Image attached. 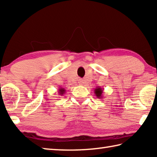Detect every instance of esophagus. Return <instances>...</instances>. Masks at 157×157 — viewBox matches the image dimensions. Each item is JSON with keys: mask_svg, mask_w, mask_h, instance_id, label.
<instances>
[{"mask_svg": "<svg viewBox=\"0 0 157 157\" xmlns=\"http://www.w3.org/2000/svg\"><path fill=\"white\" fill-rule=\"evenodd\" d=\"M78 83H79V84H82L84 83V82H83V80H80V79H79V82H78Z\"/></svg>", "mask_w": 157, "mask_h": 157, "instance_id": "obj_1", "label": "esophagus"}]
</instances>
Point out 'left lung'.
Returning a JSON list of instances; mask_svg holds the SVG:
<instances>
[{
  "mask_svg": "<svg viewBox=\"0 0 157 157\" xmlns=\"http://www.w3.org/2000/svg\"><path fill=\"white\" fill-rule=\"evenodd\" d=\"M102 93L103 89L101 87H96L94 90V94L98 98H102Z\"/></svg>",
  "mask_w": 157,
  "mask_h": 157,
  "instance_id": "obj_1",
  "label": "left lung"
}]
</instances>
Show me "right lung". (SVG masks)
I'll return each instance as SVG.
<instances>
[{"mask_svg":"<svg viewBox=\"0 0 157 157\" xmlns=\"http://www.w3.org/2000/svg\"><path fill=\"white\" fill-rule=\"evenodd\" d=\"M66 92V90L64 88H62V87H60V88L59 89V90H58V93H59V95H62L65 94Z\"/></svg>","mask_w":157,"mask_h":157,"instance_id":"right-lung-1","label":"right lung"}]
</instances>
